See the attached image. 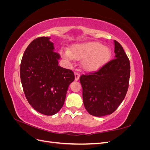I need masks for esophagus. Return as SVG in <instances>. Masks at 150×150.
<instances>
[{
    "instance_id": "1",
    "label": "esophagus",
    "mask_w": 150,
    "mask_h": 150,
    "mask_svg": "<svg viewBox=\"0 0 150 150\" xmlns=\"http://www.w3.org/2000/svg\"><path fill=\"white\" fill-rule=\"evenodd\" d=\"M74 76H75V81H78L79 79L80 75L78 73V72H74Z\"/></svg>"
}]
</instances>
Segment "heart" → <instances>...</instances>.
Here are the masks:
<instances>
[{"label":"heart","instance_id":"b5f03b06","mask_svg":"<svg viewBox=\"0 0 150 150\" xmlns=\"http://www.w3.org/2000/svg\"><path fill=\"white\" fill-rule=\"evenodd\" d=\"M61 54L67 61L83 59L81 65L83 69L93 71L97 70L109 61L111 57V50L98 42H88L75 44L70 51L61 50Z\"/></svg>","mask_w":150,"mask_h":150}]
</instances>
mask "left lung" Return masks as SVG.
I'll return each mask as SVG.
<instances>
[{
    "mask_svg": "<svg viewBox=\"0 0 150 150\" xmlns=\"http://www.w3.org/2000/svg\"><path fill=\"white\" fill-rule=\"evenodd\" d=\"M114 42V59L99 71L80 77L84 105L93 116L112 114L123 101L128 89L129 60L121 45Z\"/></svg>",
    "mask_w": 150,
    "mask_h": 150,
    "instance_id": "left-lung-1",
    "label": "left lung"
}]
</instances>
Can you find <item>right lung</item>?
Segmentation results:
<instances>
[{
	"label": "right lung",
	"mask_w": 150,
	"mask_h": 150,
	"mask_svg": "<svg viewBox=\"0 0 150 150\" xmlns=\"http://www.w3.org/2000/svg\"><path fill=\"white\" fill-rule=\"evenodd\" d=\"M48 37L33 40L27 47L20 66L21 80L25 96L35 111L55 115L64 104L74 72L58 66L60 55L54 52Z\"/></svg>",
	"instance_id": "add662e5"
}]
</instances>
